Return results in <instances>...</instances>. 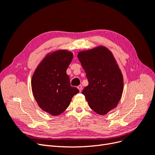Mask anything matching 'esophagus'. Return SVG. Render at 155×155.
<instances>
[{
  "mask_svg": "<svg viewBox=\"0 0 155 155\" xmlns=\"http://www.w3.org/2000/svg\"><path fill=\"white\" fill-rule=\"evenodd\" d=\"M78 88L79 89V92H81L82 91V86L81 85H79V86H78Z\"/></svg>",
  "mask_w": 155,
  "mask_h": 155,
  "instance_id": "esophagus-1",
  "label": "esophagus"
}]
</instances>
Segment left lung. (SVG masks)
<instances>
[{
  "label": "left lung",
  "mask_w": 155,
  "mask_h": 155,
  "mask_svg": "<svg viewBox=\"0 0 155 155\" xmlns=\"http://www.w3.org/2000/svg\"><path fill=\"white\" fill-rule=\"evenodd\" d=\"M78 58L88 81L82 94L91 109L105 115L116 107L122 95L121 70L111 51L104 46L79 51Z\"/></svg>",
  "instance_id": "8db88e82"
}]
</instances>
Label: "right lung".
Segmentation results:
<instances>
[{"instance_id": "obj_1", "label": "right lung", "mask_w": 155, "mask_h": 155, "mask_svg": "<svg viewBox=\"0 0 155 155\" xmlns=\"http://www.w3.org/2000/svg\"><path fill=\"white\" fill-rule=\"evenodd\" d=\"M72 52L58 50L46 55L36 68L31 78V90L41 109L52 116L66 110L79 90L71 87L67 70Z\"/></svg>"}]
</instances>
